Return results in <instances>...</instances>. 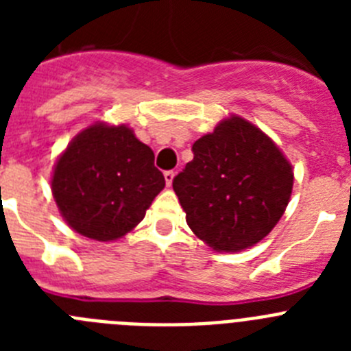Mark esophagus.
<instances>
[{
	"label": "esophagus",
	"mask_w": 351,
	"mask_h": 351,
	"mask_svg": "<svg viewBox=\"0 0 351 351\" xmlns=\"http://www.w3.org/2000/svg\"><path fill=\"white\" fill-rule=\"evenodd\" d=\"M173 176H176V172H173V170H167L165 172V182H167V186H172V181H173Z\"/></svg>",
	"instance_id": "obj_1"
}]
</instances>
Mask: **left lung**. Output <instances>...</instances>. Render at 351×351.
<instances>
[{"instance_id": "obj_1", "label": "left lung", "mask_w": 351, "mask_h": 351, "mask_svg": "<svg viewBox=\"0 0 351 351\" xmlns=\"http://www.w3.org/2000/svg\"><path fill=\"white\" fill-rule=\"evenodd\" d=\"M173 191L193 234L216 251L255 246L290 202L293 170L280 147L239 116L226 117L191 147Z\"/></svg>"}]
</instances>
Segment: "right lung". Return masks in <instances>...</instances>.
<instances>
[{
  "mask_svg": "<svg viewBox=\"0 0 351 351\" xmlns=\"http://www.w3.org/2000/svg\"><path fill=\"white\" fill-rule=\"evenodd\" d=\"M64 221L84 237L116 241L144 219L165 188L154 153L126 125L96 123L68 144L52 173Z\"/></svg>",
  "mask_w": 351,
  "mask_h": 351,
  "instance_id": "1",
  "label": "right lung"
}]
</instances>
